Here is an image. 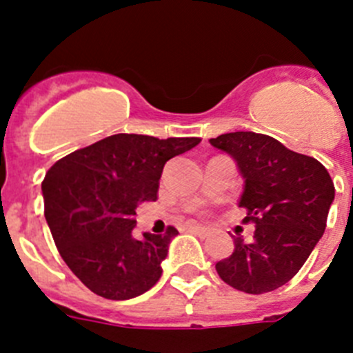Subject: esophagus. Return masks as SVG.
<instances>
[{
  "label": "esophagus",
  "instance_id": "1",
  "mask_svg": "<svg viewBox=\"0 0 353 353\" xmlns=\"http://www.w3.org/2000/svg\"><path fill=\"white\" fill-rule=\"evenodd\" d=\"M189 232L191 233H196V235H199V236H210L212 235V232L210 230H208V228H201V226H194V224H192V226H189Z\"/></svg>",
  "mask_w": 353,
  "mask_h": 353
}]
</instances>
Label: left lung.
I'll list each match as a JSON object with an SVG mask.
<instances>
[{"label": "left lung", "mask_w": 353, "mask_h": 353, "mask_svg": "<svg viewBox=\"0 0 353 353\" xmlns=\"http://www.w3.org/2000/svg\"><path fill=\"white\" fill-rule=\"evenodd\" d=\"M210 145L239 164L245 180L239 207L248 212L244 223L256 226L252 242L236 236L232 256L215 270L240 292H272L301 270L325 232L334 183L322 162L265 134H221Z\"/></svg>", "instance_id": "obj_1"}]
</instances>
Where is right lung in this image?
Masks as SVG:
<instances>
[{"instance_id":"1","label":"right lung","mask_w":353,"mask_h":353,"mask_svg":"<svg viewBox=\"0 0 353 353\" xmlns=\"http://www.w3.org/2000/svg\"><path fill=\"white\" fill-rule=\"evenodd\" d=\"M199 141L114 134L52 164L42 182L43 215L61 258L86 288L127 301L159 281L179 230L134 239L136 208L157 199L164 164Z\"/></svg>"}]
</instances>
